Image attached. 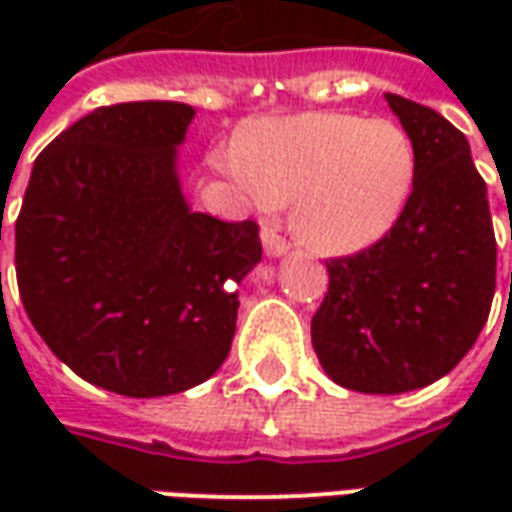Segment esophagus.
<instances>
[{
  "label": "esophagus",
  "mask_w": 512,
  "mask_h": 512,
  "mask_svg": "<svg viewBox=\"0 0 512 512\" xmlns=\"http://www.w3.org/2000/svg\"><path fill=\"white\" fill-rule=\"evenodd\" d=\"M263 249L268 257H282L290 252V244L277 230H263Z\"/></svg>",
  "instance_id": "1"
}]
</instances>
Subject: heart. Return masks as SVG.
<instances>
[{"instance_id": "b5f03b06", "label": "heart", "mask_w": 512, "mask_h": 512, "mask_svg": "<svg viewBox=\"0 0 512 512\" xmlns=\"http://www.w3.org/2000/svg\"><path fill=\"white\" fill-rule=\"evenodd\" d=\"M224 167L268 208L293 202L290 224L304 244L351 255L395 227L417 153L392 120L304 112L257 123Z\"/></svg>"}]
</instances>
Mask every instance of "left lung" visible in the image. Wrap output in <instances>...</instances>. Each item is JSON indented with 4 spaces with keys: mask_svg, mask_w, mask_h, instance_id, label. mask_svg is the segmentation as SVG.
Masks as SVG:
<instances>
[{
    "mask_svg": "<svg viewBox=\"0 0 512 512\" xmlns=\"http://www.w3.org/2000/svg\"><path fill=\"white\" fill-rule=\"evenodd\" d=\"M411 136L417 175L389 233L326 260L329 293L312 348L334 384L400 395L439 381L483 332L496 290V238L485 180L466 136L430 106L386 93Z\"/></svg>",
    "mask_w": 512,
    "mask_h": 512,
    "instance_id": "1",
    "label": "left lung"
}]
</instances>
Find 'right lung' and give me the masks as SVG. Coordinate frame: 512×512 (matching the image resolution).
Wrapping results in <instances>:
<instances>
[{
    "instance_id": "right-lung-1",
    "label": "right lung",
    "mask_w": 512,
    "mask_h": 512,
    "mask_svg": "<svg viewBox=\"0 0 512 512\" xmlns=\"http://www.w3.org/2000/svg\"><path fill=\"white\" fill-rule=\"evenodd\" d=\"M191 120L175 101L95 109L35 158L18 213L29 321L76 376L117 395L208 381L233 345L235 285L263 257L252 219L222 222L183 197Z\"/></svg>"
}]
</instances>
